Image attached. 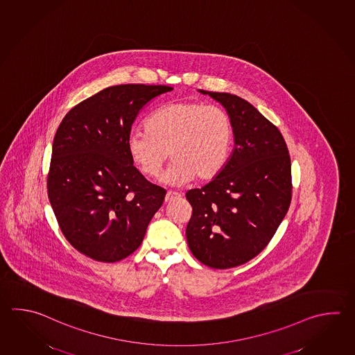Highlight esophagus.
Segmentation results:
<instances>
[{"label": "esophagus", "mask_w": 355, "mask_h": 355, "mask_svg": "<svg viewBox=\"0 0 355 355\" xmlns=\"http://www.w3.org/2000/svg\"><path fill=\"white\" fill-rule=\"evenodd\" d=\"M181 193L178 192H172V191H168L166 195V202H172L175 198H180Z\"/></svg>", "instance_id": "esophagus-1"}]
</instances>
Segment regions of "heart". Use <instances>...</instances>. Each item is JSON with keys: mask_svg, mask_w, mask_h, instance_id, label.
<instances>
[{"mask_svg": "<svg viewBox=\"0 0 355 355\" xmlns=\"http://www.w3.org/2000/svg\"><path fill=\"white\" fill-rule=\"evenodd\" d=\"M232 123L225 110L202 102H168L131 131L126 149L141 173L158 175L168 159L172 164L162 181L181 186L193 178L211 180L223 171L230 153Z\"/></svg>", "mask_w": 355, "mask_h": 355, "instance_id": "heart-1", "label": "heart"}]
</instances>
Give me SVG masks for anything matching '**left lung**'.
Segmentation results:
<instances>
[{
	"label": "left lung",
	"instance_id": "left-lung-1",
	"mask_svg": "<svg viewBox=\"0 0 355 355\" xmlns=\"http://www.w3.org/2000/svg\"><path fill=\"white\" fill-rule=\"evenodd\" d=\"M198 92L227 112L234 148L212 181L186 193L193 209L187 243L207 267H238L261 253L288 211L290 154L282 134L252 103L235 94Z\"/></svg>",
	"mask_w": 355,
	"mask_h": 355
}]
</instances>
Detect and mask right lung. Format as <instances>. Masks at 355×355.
<instances>
[{
    "label": "right lung",
    "mask_w": 355,
    "mask_h": 355,
    "mask_svg": "<svg viewBox=\"0 0 355 355\" xmlns=\"http://www.w3.org/2000/svg\"><path fill=\"white\" fill-rule=\"evenodd\" d=\"M168 86L120 85L73 107L53 140L48 196L73 248L94 261L129 257L144 239L166 189L134 166L126 139L148 103Z\"/></svg>",
    "instance_id": "1"
}]
</instances>
